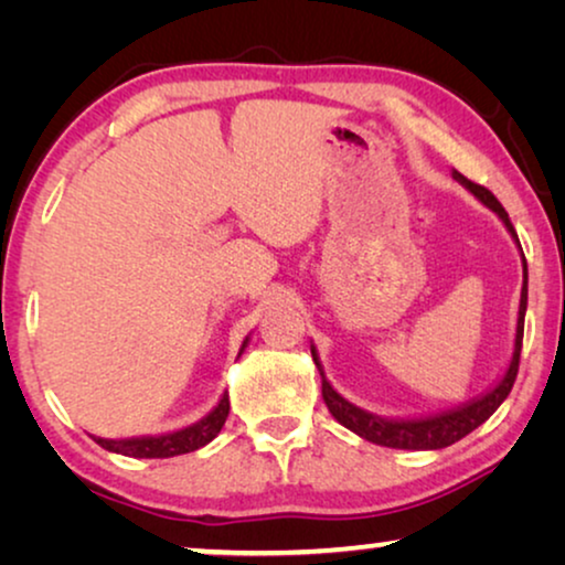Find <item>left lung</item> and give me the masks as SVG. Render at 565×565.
Masks as SVG:
<instances>
[{
  "mask_svg": "<svg viewBox=\"0 0 565 565\" xmlns=\"http://www.w3.org/2000/svg\"><path fill=\"white\" fill-rule=\"evenodd\" d=\"M452 180L460 182L470 195L499 215V221L504 223V228L512 236V242L516 244L522 257V296H520V313H516V334H514V350L512 358H509V365L504 370V375L499 377L497 383L491 385L489 391H483L481 396L466 401V404L445 408V412L437 414H427V416H377L373 412H365V408L354 406L352 401H347L342 393L334 391V385L329 383L327 373H323L319 350L311 342V354L316 367L321 373V393L323 401H327L329 412L334 419L347 427L354 435H360L362 439L373 445H383V447H396V450H443V447H450L462 439L470 431L481 427V424L489 419V416L497 412V408L504 404V398L512 391L516 370H520V352H522V334H524V311H527V262H524L520 238H516V231L509 221V215L497 198L491 195L489 190L481 188V184L470 182L468 177H462L458 169H452Z\"/></svg>",
  "mask_w": 565,
  "mask_h": 565,
  "instance_id": "left-lung-1",
  "label": "left lung"
}]
</instances>
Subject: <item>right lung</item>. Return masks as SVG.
Instances as JSON below:
<instances>
[{"label": "right lung", "instance_id": "obj_1", "mask_svg": "<svg viewBox=\"0 0 565 565\" xmlns=\"http://www.w3.org/2000/svg\"><path fill=\"white\" fill-rule=\"evenodd\" d=\"M252 337L244 339L242 350H238V358H242L246 344H249ZM228 391L223 393L218 404H215L211 412H207L203 419H198L190 427H182L177 431H164V435H143V437H122V439H107V437H95V443L105 450L128 455V458H174V455L195 452L207 443H213L218 437L228 416Z\"/></svg>", "mask_w": 565, "mask_h": 565}]
</instances>
